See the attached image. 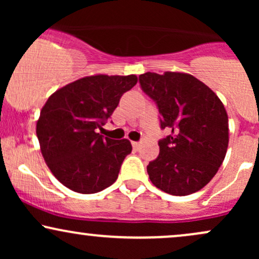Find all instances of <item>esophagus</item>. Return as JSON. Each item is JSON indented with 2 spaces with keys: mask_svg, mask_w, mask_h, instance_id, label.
<instances>
[{
  "mask_svg": "<svg viewBox=\"0 0 259 259\" xmlns=\"http://www.w3.org/2000/svg\"><path fill=\"white\" fill-rule=\"evenodd\" d=\"M132 145H133V147L135 148V150H139V147H140V142L139 141H133Z\"/></svg>",
  "mask_w": 259,
  "mask_h": 259,
  "instance_id": "obj_1",
  "label": "esophagus"
}]
</instances>
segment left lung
I'll list each match as a JSON object with an SVG mask.
<instances>
[{
	"mask_svg": "<svg viewBox=\"0 0 259 259\" xmlns=\"http://www.w3.org/2000/svg\"><path fill=\"white\" fill-rule=\"evenodd\" d=\"M139 82L158 108L160 129L170 130L158 141L148 177L167 194H194L212 180L227 154V111L214 92L190 74L148 72Z\"/></svg>",
	"mask_w": 259,
	"mask_h": 259,
	"instance_id": "8db88e82",
	"label": "left lung"
}]
</instances>
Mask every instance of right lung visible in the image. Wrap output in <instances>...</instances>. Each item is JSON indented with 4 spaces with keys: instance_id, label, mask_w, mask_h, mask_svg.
<instances>
[{
    "instance_id": "1",
    "label": "right lung",
    "mask_w": 259,
    "mask_h": 259,
    "mask_svg": "<svg viewBox=\"0 0 259 259\" xmlns=\"http://www.w3.org/2000/svg\"><path fill=\"white\" fill-rule=\"evenodd\" d=\"M136 82V75L86 76L59 89L45 103L36 124L41 153L68 189L96 194L117 180L132 144L105 138L96 130L102 129L120 97Z\"/></svg>"
}]
</instances>
